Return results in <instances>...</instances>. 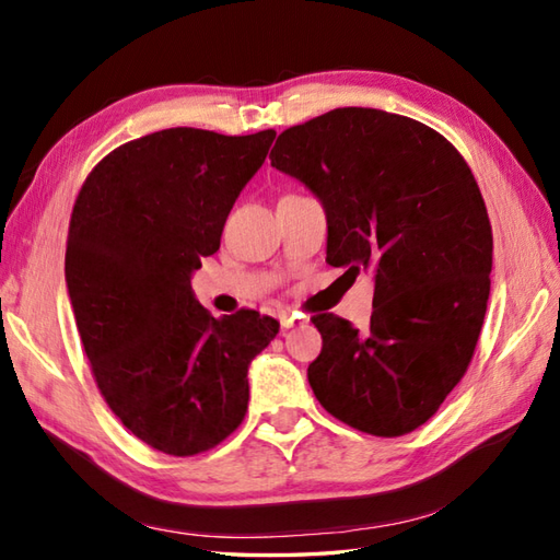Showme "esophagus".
Instances as JSON below:
<instances>
[{
	"instance_id": "obj_1",
	"label": "esophagus",
	"mask_w": 560,
	"mask_h": 560,
	"mask_svg": "<svg viewBox=\"0 0 560 560\" xmlns=\"http://www.w3.org/2000/svg\"><path fill=\"white\" fill-rule=\"evenodd\" d=\"M299 325H305V319L299 317V315H281V327L283 329H291V327H299Z\"/></svg>"
}]
</instances>
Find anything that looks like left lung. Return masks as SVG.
Wrapping results in <instances>:
<instances>
[{"label": "left lung", "instance_id": "obj_1", "mask_svg": "<svg viewBox=\"0 0 560 560\" xmlns=\"http://www.w3.org/2000/svg\"><path fill=\"white\" fill-rule=\"evenodd\" d=\"M269 159L323 201L329 265L375 271L365 331L313 317L317 401L355 431H416L467 373L489 303L493 233L467 161L435 129L375 108L289 127Z\"/></svg>", "mask_w": 560, "mask_h": 560}]
</instances>
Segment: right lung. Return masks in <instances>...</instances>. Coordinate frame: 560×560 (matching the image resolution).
Returning <instances> with one entry per match:
<instances>
[{
  "mask_svg": "<svg viewBox=\"0 0 560 560\" xmlns=\"http://www.w3.org/2000/svg\"><path fill=\"white\" fill-rule=\"evenodd\" d=\"M273 137L161 129L110 151L74 201L65 277L91 373L165 455H199L243 423L247 365L279 331L255 311L211 317L189 287Z\"/></svg>",
  "mask_w": 560,
  "mask_h": 560,
  "instance_id": "1",
  "label": "right lung"
}]
</instances>
